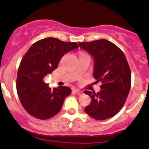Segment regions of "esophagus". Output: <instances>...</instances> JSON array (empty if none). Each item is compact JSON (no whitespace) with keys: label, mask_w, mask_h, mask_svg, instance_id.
Wrapping results in <instances>:
<instances>
[{"label":"esophagus","mask_w":149,"mask_h":149,"mask_svg":"<svg viewBox=\"0 0 149 149\" xmlns=\"http://www.w3.org/2000/svg\"><path fill=\"white\" fill-rule=\"evenodd\" d=\"M74 91L78 94V95H79V96L81 95L82 94V91H80V90H79V89H74Z\"/></svg>","instance_id":"obj_1"}]
</instances>
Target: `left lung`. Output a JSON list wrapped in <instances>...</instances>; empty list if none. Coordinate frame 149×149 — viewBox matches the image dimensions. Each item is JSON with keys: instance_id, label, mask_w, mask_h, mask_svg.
I'll return each mask as SVG.
<instances>
[{"instance_id": "8db88e82", "label": "left lung", "mask_w": 149, "mask_h": 149, "mask_svg": "<svg viewBox=\"0 0 149 149\" xmlns=\"http://www.w3.org/2000/svg\"><path fill=\"white\" fill-rule=\"evenodd\" d=\"M81 48L94 58L93 76L102 82L99 92L85 91L91 102L85 112L92 118L104 120L120 111L127 100L131 85V72L123 51L107 40L79 42Z\"/></svg>"}]
</instances>
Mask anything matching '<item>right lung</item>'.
I'll use <instances>...</instances> for the list:
<instances>
[{
    "label": "right lung",
    "mask_w": 149,
    "mask_h": 149,
    "mask_svg": "<svg viewBox=\"0 0 149 149\" xmlns=\"http://www.w3.org/2000/svg\"><path fill=\"white\" fill-rule=\"evenodd\" d=\"M78 47L76 42H65L53 37L40 40L30 47L21 61L16 80L19 100L30 115L47 120L60 112L71 89L67 86L51 89L43 79L57 68L65 53Z\"/></svg>",
    "instance_id": "obj_1"
}]
</instances>
